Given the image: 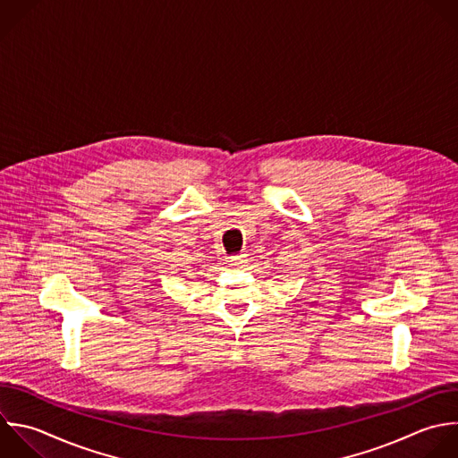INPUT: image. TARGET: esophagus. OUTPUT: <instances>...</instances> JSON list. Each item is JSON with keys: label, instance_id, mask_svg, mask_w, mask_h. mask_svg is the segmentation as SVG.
<instances>
[{"label": "esophagus", "instance_id": "34e87169", "mask_svg": "<svg viewBox=\"0 0 458 458\" xmlns=\"http://www.w3.org/2000/svg\"><path fill=\"white\" fill-rule=\"evenodd\" d=\"M245 261H247V254H243V252L234 254V256L229 258V263H231L233 267H242Z\"/></svg>", "mask_w": 458, "mask_h": 458}]
</instances>
